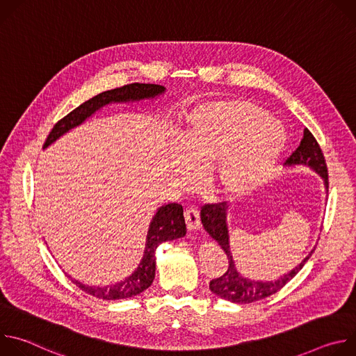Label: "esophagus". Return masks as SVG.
Instances as JSON below:
<instances>
[{
    "label": "esophagus",
    "instance_id": "obj_1",
    "mask_svg": "<svg viewBox=\"0 0 356 356\" xmlns=\"http://www.w3.org/2000/svg\"><path fill=\"white\" fill-rule=\"evenodd\" d=\"M184 220H186V225L188 229H197L200 228V211L197 207L194 206H188L184 211Z\"/></svg>",
    "mask_w": 356,
    "mask_h": 356
}]
</instances>
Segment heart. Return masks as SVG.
I'll use <instances>...</instances> for the list:
<instances>
[{"label": "heart", "instance_id": "heart-1", "mask_svg": "<svg viewBox=\"0 0 356 356\" xmlns=\"http://www.w3.org/2000/svg\"><path fill=\"white\" fill-rule=\"evenodd\" d=\"M284 127L245 99L210 101L190 111L180 134L183 154L176 166L184 180L194 168L207 169L211 183L227 195L245 194L262 184L280 159Z\"/></svg>", "mask_w": 356, "mask_h": 356}]
</instances>
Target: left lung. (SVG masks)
<instances>
[{
  "label": "left lung",
  "instance_id": "8db88e82",
  "mask_svg": "<svg viewBox=\"0 0 356 356\" xmlns=\"http://www.w3.org/2000/svg\"><path fill=\"white\" fill-rule=\"evenodd\" d=\"M286 165H289V166L304 165V166L312 168L324 179L325 188H328V169H327L324 154H323V150H321L317 139L307 128L304 129L302 139H301L300 145L297 146V149L287 158ZM225 211H227V204L224 201L222 202H211V204H206L201 209L202 225H204L206 231L224 249V252L227 253V258H228L227 270L220 277L213 279L210 282V290L213 293H216L217 296H220L221 298H225L232 302H239V304L253 302V301L266 298V297L277 293L282 287H284L301 270L304 264L310 259L313 250L298 266H296L287 275L279 277L275 282H255V280L242 277L235 269L231 250H229Z\"/></svg>",
  "mask_w": 356,
  "mask_h": 356
}]
</instances>
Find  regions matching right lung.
Wrapping results in <instances>:
<instances>
[{"instance_id": "1", "label": "right lung", "mask_w": 356, "mask_h": 356, "mask_svg": "<svg viewBox=\"0 0 356 356\" xmlns=\"http://www.w3.org/2000/svg\"><path fill=\"white\" fill-rule=\"evenodd\" d=\"M165 91L163 86L159 84H143V83H132L122 86L120 88L108 90L104 92H99L98 95L90 98L86 103L74 108L72 113H69L66 117H63L60 121H58L52 131L49 132L43 147L49 146L52 142H55L59 136H62L69 129L80 125L86 118L92 115L97 110L104 107L110 103H127V101H136L143 98H154ZM186 235V222L183 217V207L177 202H170V204L162 206L156 216L150 222L149 231H147V241L145 248V255L142 258L140 265L138 269L127 277L124 282L107 286V287H90L86 286L74 279L72 282L79 286L83 291H86L90 296H94L97 298L103 300H120V298H128L134 297L143 290H146L152 282L155 279V269H156V258L155 250L156 248L166 242L173 241L177 238H181Z\"/></svg>"}]
</instances>
